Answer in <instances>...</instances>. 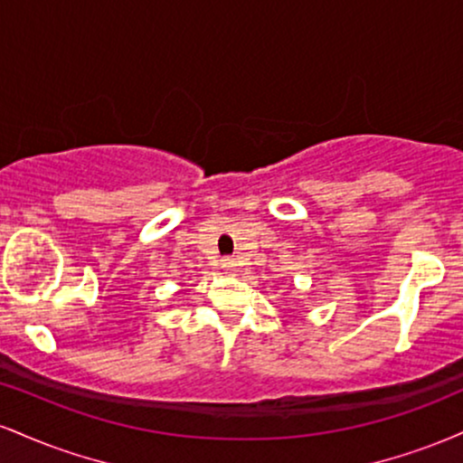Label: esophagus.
I'll list each match as a JSON object with an SVG mask.
<instances>
[{"instance_id":"obj_1","label":"esophagus","mask_w":463,"mask_h":463,"mask_svg":"<svg viewBox=\"0 0 463 463\" xmlns=\"http://www.w3.org/2000/svg\"><path fill=\"white\" fill-rule=\"evenodd\" d=\"M222 269L226 274H235L237 272V261L235 259H222Z\"/></svg>"}]
</instances>
